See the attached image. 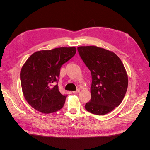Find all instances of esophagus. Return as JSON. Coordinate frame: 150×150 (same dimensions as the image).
<instances>
[{
	"label": "esophagus",
	"mask_w": 150,
	"mask_h": 150,
	"mask_svg": "<svg viewBox=\"0 0 150 150\" xmlns=\"http://www.w3.org/2000/svg\"><path fill=\"white\" fill-rule=\"evenodd\" d=\"M79 91H80L79 89H77L76 91H72V93H73L74 94H78Z\"/></svg>",
	"instance_id": "34e87169"
}]
</instances>
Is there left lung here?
<instances>
[{
  "label": "left lung",
  "instance_id": "8db88e82",
  "mask_svg": "<svg viewBox=\"0 0 150 150\" xmlns=\"http://www.w3.org/2000/svg\"><path fill=\"white\" fill-rule=\"evenodd\" d=\"M78 51L92 76L91 99L86 110L97 115L110 112L121 104L128 88L123 64L115 53L104 48L79 46Z\"/></svg>",
  "mask_w": 150,
  "mask_h": 150
}]
</instances>
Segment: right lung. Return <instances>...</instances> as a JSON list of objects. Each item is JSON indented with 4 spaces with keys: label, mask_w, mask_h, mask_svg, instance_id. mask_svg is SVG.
<instances>
[{
    "label": "right lung",
    "mask_w": 150,
    "mask_h": 150,
    "mask_svg": "<svg viewBox=\"0 0 150 150\" xmlns=\"http://www.w3.org/2000/svg\"><path fill=\"white\" fill-rule=\"evenodd\" d=\"M76 52L75 47H58L33 53L21 71V82L24 96L37 111L49 114L64 106L67 95L59 91L60 69Z\"/></svg>",
    "instance_id": "right-lung-1"
}]
</instances>
